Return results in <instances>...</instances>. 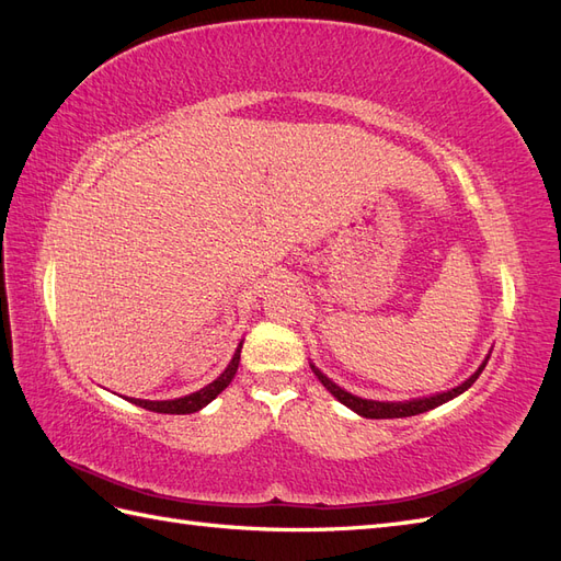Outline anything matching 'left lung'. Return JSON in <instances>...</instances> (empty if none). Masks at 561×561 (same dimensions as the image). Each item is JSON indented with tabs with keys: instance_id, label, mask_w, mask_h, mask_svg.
I'll return each instance as SVG.
<instances>
[{
	"instance_id": "obj_1",
	"label": "left lung",
	"mask_w": 561,
	"mask_h": 561,
	"mask_svg": "<svg viewBox=\"0 0 561 561\" xmlns=\"http://www.w3.org/2000/svg\"><path fill=\"white\" fill-rule=\"evenodd\" d=\"M486 360H489V358H486ZM486 360H484V363L480 365V369L474 371V375H472L468 381H463L461 386H456V388L447 390V393H437V396H431V398H419V400H410V402H377V400L355 398V396L346 393L344 388H339L334 381H330L316 365H311V369H313V375L318 377V381H320L322 386H325L339 402L351 407V410L358 412L360 416H365V419H402V416L423 414V412L433 410V407H439L443 402H447V400H451V398H456V396H461L463 390H468L474 381H478V377L482 375V369H484Z\"/></svg>"
}]
</instances>
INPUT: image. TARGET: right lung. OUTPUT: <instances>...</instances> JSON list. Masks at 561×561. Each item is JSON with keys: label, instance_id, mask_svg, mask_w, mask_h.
Wrapping results in <instances>:
<instances>
[{"label": "right lung", "instance_id": "1", "mask_svg": "<svg viewBox=\"0 0 561 561\" xmlns=\"http://www.w3.org/2000/svg\"><path fill=\"white\" fill-rule=\"evenodd\" d=\"M239 360H241V346L236 348L233 358L229 363V367L219 375L213 383H208L206 388L196 390V393L192 396H184V398H178V400H161V402H151V400H130L133 404L142 407V410H149V412H159V414H194L198 412L201 407H206L210 400H215L222 390L231 383L236 369H239Z\"/></svg>", "mask_w": 561, "mask_h": 561}]
</instances>
